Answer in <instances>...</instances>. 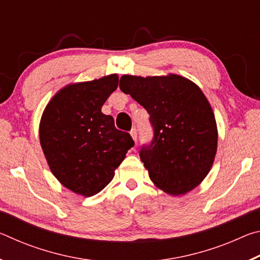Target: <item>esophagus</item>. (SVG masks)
<instances>
[{
	"label": "esophagus",
	"instance_id": "34e87169",
	"mask_svg": "<svg viewBox=\"0 0 260 260\" xmlns=\"http://www.w3.org/2000/svg\"><path fill=\"white\" fill-rule=\"evenodd\" d=\"M131 136H132V139H133L136 142V140H138V132H136V128H133L131 131Z\"/></svg>",
	"mask_w": 260,
	"mask_h": 260
}]
</instances>
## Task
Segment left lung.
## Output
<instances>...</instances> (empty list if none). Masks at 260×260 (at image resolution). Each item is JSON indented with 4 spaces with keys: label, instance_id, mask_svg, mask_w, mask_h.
Masks as SVG:
<instances>
[{
    "label": "left lung",
    "instance_id": "left-lung-1",
    "mask_svg": "<svg viewBox=\"0 0 260 260\" xmlns=\"http://www.w3.org/2000/svg\"><path fill=\"white\" fill-rule=\"evenodd\" d=\"M119 87L150 114L153 139L140 158L151 181L172 196L196 188L210 172L218 147L214 113L201 88L178 74H124Z\"/></svg>",
    "mask_w": 260,
    "mask_h": 260
}]
</instances>
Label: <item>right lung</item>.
Wrapping results in <instances>:
<instances>
[{
	"mask_svg": "<svg viewBox=\"0 0 260 260\" xmlns=\"http://www.w3.org/2000/svg\"><path fill=\"white\" fill-rule=\"evenodd\" d=\"M117 74L76 82L52 96L39 136L51 173L65 188L90 197L111 182L134 141L114 127L103 104L118 87Z\"/></svg>",
	"mask_w": 260,
	"mask_h": 260,
	"instance_id": "1",
	"label": "right lung"
}]
</instances>
